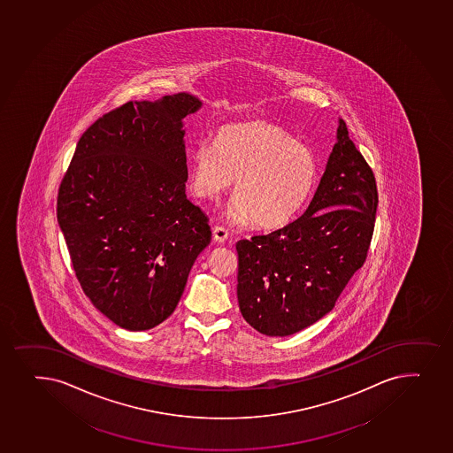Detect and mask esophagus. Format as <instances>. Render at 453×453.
I'll return each instance as SVG.
<instances>
[{"mask_svg": "<svg viewBox=\"0 0 453 453\" xmlns=\"http://www.w3.org/2000/svg\"><path fill=\"white\" fill-rule=\"evenodd\" d=\"M229 238V230L221 226L214 227V241L215 242L223 243L226 242V239Z\"/></svg>", "mask_w": 453, "mask_h": 453, "instance_id": "34e87169", "label": "esophagus"}]
</instances>
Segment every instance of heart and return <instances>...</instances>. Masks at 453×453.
I'll return each instance as SVG.
<instances>
[{"label":"heart","mask_w":453,"mask_h":453,"mask_svg":"<svg viewBox=\"0 0 453 453\" xmlns=\"http://www.w3.org/2000/svg\"><path fill=\"white\" fill-rule=\"evenodd\" d=\"M234 183L229 214L254 227L281 229L297 219L316 187L317 161L308 146L266 121L239 122L200 142L190 157V187L197 197L219 199Z\"/></svg>","instance_id":"b5f03b06"}]
</instances>
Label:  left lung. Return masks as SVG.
I'll use <instances>...</instances> for the list:
<instances>
[{"instance_id":"obj_1","label":"left lung","mask_w":453,"mask_h":453,"mask_svg":"<svg viewBox=\"0 0 453 453\" xmlns=\"http://www.w3.org/2000/svg\"><path fill=\"white\" fill-rule=\"evenodd\" d=\"M374 173L340 119L338 142L305 212L273 234L241 239L239 310L268 336H288L331 311L364 266L374 234Z\"/></svg>"}]
</instances>
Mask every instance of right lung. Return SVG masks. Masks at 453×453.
I'll return each mask as SVG.
<instances>
[{
    "instance_id": "add662e5",
    "label": "right lung",
    "mask_w": 453,
    "mask_h": 453,
    "mask_svg": "<svg viewBox=\"0 0 453 453\" xmlns=\"http://www.w3.org/2000/svg\"><path fill=\"white\" fill-rule=\"evenodd\" d=\"M180 93L127 102L79 139L59 184L57 217L83 293L118 326L146 331L175 311L210 219L185 195Z\"/></svg>"
}]
</instances>
